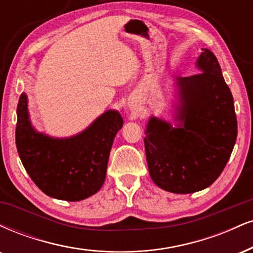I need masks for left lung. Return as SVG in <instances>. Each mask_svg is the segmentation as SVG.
<instances>
[{"mask_svg":"<svg viewBox=\"0 0 253 253\" xmlns=\"http://www.w3.org/2000/svg\"><path fill=\"white\" fill-rule=\"evenodd\" d=\"M200 74L175 78V126L152 117L144 138L152 180L172 193L209 187L223 172L237 139L233 97L217 57L203 48Z\"/></svg>","mask_w":253,"mask_h":253,"instance_id":"obj_1","label":"left lung"}]
</instances>
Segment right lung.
Segmentation results:
<instances>
[{"mask_svg":"<svg viewBox=\"0 0 253 253\" xmlns=\"http://www.w3.org/2000/svg\"><path fill=\"white\" fill-rule=\"evenodd\" d=\"M123 125L120 113L108 109L78 134L54 138L33 126L28 96L22 93L17 105V152L42 192L55 199L79 202L95 194L105 182L109 152Z\"/></svg>","mask_w":253,"mask_h":253,"instance_id":"1","label":"right lung"}]
</instances>
